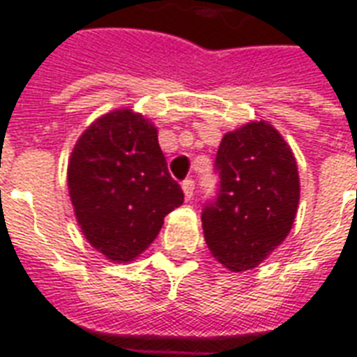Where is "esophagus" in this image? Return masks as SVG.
<instances>
[{
  "label": "esophagus",
  "instance_id": "esophagus-1",
  "mask_svg": "<svg viewBox=\"0 0 357 357\" xmlns=\"http://www.w3.org/2000/svg\"><path fill=\"white\" fill-rule=\"evenodd\" d=\"M181 187H183L185 200H190V198H192V195H195V181H192V179H190V178L185 179Z\"/></svg>",
  "mask_w": 357,
  "mask_h": 357
}]
</instances>
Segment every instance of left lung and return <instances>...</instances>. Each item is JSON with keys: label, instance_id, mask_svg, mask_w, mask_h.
Listing matches in <instances>:
<instances>
[{"label": "left lung", "instance_id": "8db88e82", "mask_svg": "<svg viewBox=\"0 0 357 357\" xmlns=\"http://www.w3.org/2000/svg\"><path fill=\"white\" fill-rule=\"evenodd\" d=\"M217 196L202 209L207 248L229 271L265 261L293 228L300 200L296 161L266 122L224 135L215 159Z\"/></svg>", "mask_w": 357, "mask_h": 357}]
</instances>
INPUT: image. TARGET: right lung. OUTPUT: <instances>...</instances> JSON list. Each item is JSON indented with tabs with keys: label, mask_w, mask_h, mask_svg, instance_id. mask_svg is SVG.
<instances>
[{
	"label": "right lung",
	"mask_w": 357,
	"mask_h": 357,
	"mask_svg": "<svg viewBox=\"0 0 357 357\" xmlns=\"http://www.w3.org/2000/svg\"><path fill=\"white\" fill-rule=\"evenodd\" d=\"M68 189L86 241L123 263L144 252L165 217L183 204L157 129L131 109L105 114L81 135L68 162Z\"/></svg>",
	"instance_id": "1"
}]
</instances>
